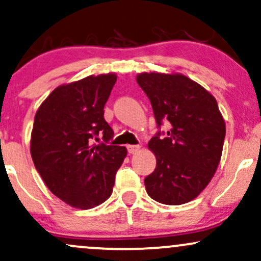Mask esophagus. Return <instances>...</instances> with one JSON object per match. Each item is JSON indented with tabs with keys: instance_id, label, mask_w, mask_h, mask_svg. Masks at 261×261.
Here are the masks:
<instances>
[{
	"instance_id": "esophagus-1",
	"label": "esophagus",
	"mask_w": 261,
	"mask_h": 261,
	"mask_svg": "<svg viewBox=\"0 0 261 261\" xmlns=\"http://www.w3.org/2000/svg\"><path fill=\"white\" fill-rule=\"evenodd\" d=\"M140 148H141V146H139V145H128L127 146V152H128V153L134 154V153H136V152H139Z\"/></svg>"
}]
</instances>
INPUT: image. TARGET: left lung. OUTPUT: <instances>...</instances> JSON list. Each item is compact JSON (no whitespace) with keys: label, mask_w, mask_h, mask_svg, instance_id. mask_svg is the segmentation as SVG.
<instances>
[{"label":"left lung","mask_w":261,"mask_h":261,"mask_svg":"<svg viewBox=\"0 0 261 261\" xmlns=\"http://www.w3.org/2000/svg\"><path fill=\"white\" fill-rule=\"evenodd\" d=\"M136 81L151 101L161 131L148 148L155 155V169L146 176V191L164 205L194 200L208 185L222 155L226 124L211 93L181 73L142 72Z\"/></svg>","instance_id":"1"}]
</instances>
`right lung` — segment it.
I'll list each match as a JSON object with an SVG mask.
<instances>
[{"instance_id": "1", "label": "right lung", "mask_w": 261, "mask_h": 261, "mask_svg": "<svg viewBox=\"0 0 261 261\" xmlns=\"http://www.w3.org/2000/svg\"><path fill=\"white\" fill-rule=\"evenodd\" d=\"M115 82L116 74L107 73L61 85L35 114V168L54 195L74 208H93L109 199L127 154L122 146L107 145L114 131L104 120V106ZM99 134L105 142L93 144Z\"/></svg>"}]
</instances>
